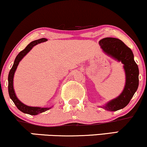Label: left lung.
Instances as JSON below:
<instances>
[{"instance_id":"1","label":"left lung","mask_w":147,"mask_h":147,"mask_svg":"<svg viewBox=\"0 0 147 147\" xmlns=\"http://www.w3.org/2000/svg\"><path fill=\"white\" fill-rule=\"evenodd\" d=\"M103 52L108 57L123 65L125 74V84L122 93L106 104L99 106L108 111H117L123 109L129 103L138 87L139 69L134 61L131 50L120 39L106 37L99 41Z\"/></svg>"}]
</instances>
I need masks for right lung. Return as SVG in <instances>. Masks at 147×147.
<instances>
[{"label":"right lung","instance_id":"right-lung-1","mask_svg":"<svg viewBox=\"0 0 147 147\" xmlns=\"http://www.w3.org/2000/svg\"><path fill=\"white\" fill-rule=\"evenodd\" d=\"M48 41V39H45V38H42V39H37V40L30 42L29 44L26 47V48L20 52V53L17 55V57H16L13 65L11 69L8 76V91L10 98L11 99V100L13 101L14 104H15L16 107L18 108V110H20L21 112H24V113L28 114V115H37L38 114L42 113V112H46L49 109H50L51 107H49V108H48V107H47V108H41V107L29 106L23 104L20 100H19V99L18 98L17 96L16 95L15 90H14L13 88L14 74H15V72L16 69H17V67L18 65H19L20 62L22 59L24 57L30 50H31V49L33 48L34 46H35L36 45L39 44V43L45 42V41Z\"/></svg>","mask_w":147,"mask_h":147}]
</instances>
